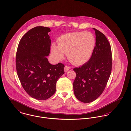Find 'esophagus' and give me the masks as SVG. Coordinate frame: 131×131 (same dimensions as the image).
Segmentation results:
<instances>
[{"mask_svg":"<svg viewBox=\"0 0 131 131\" xmlns=\"http://www.w3.org/2000/svg\"><path fill=\"white\" fill-rule=\"evenodd\" d=\"M69 70H70V67H68V66H66L64 67V72H68Z\"/></svg>","mask_w":131,"mask_h":131,"instance_id":"1","label":"esophagus"}]
</instances>
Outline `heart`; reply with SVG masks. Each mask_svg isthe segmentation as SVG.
I'll return each mask as SVG.
<instances>
[{
    "instance_id": "1",
    "label": "heart",
    "mask_w": 131,
    "mask_h": 131,
    "mask_svg": "<svg viewBox=\"0 0 131 131\" xmlns=\"http://www.w3.org/2000/svg\"><path fill=\"white\" fill-rule=\"evenodd\" d=\"M58 46L53 44L51 52L57 60H61L64 53L73 64L82 65L89 61L93 51L95 40L89 32H75L62 35L57 39Z\"/></svg>"
}]
</instances>
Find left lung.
Wrapping results in <instances>:
<instances>
[{
    "mask_svg": "<svg viewBox=\"0 0 131 131\" xmlns=\"http://www.w3.org/2000/svg\"><path fill=\"white\" fill-rule=\"evenodd\" d=\"M93 29L96 45L91 57L82 66L74 69L76 73L73 83L75 96L86 103L95 100L102 93L112 69L111 44L102 33Z\"/></svg>",
    "mask_w": 131,
    "mask_h": 131,
    "instance_id": "left-lung-1",
    "label": "left lung"
}]
</instances>
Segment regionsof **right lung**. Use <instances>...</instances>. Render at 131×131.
Instances as JSON below:
<instances>
[{
    "label": "right lung",
    "instance_id": "1",
    "mask_svg": "<svg viewBox=\"0 0 131 131\" xmlns=\"http://www.w3.org/2000/svg\"><path fill=\"white\" fill-rule=\"evenodd\" d=\"M49 28L38 26L27 32L18 47L16 65L20 82L31 97L46 100L56 91L58 79L64 73L63 63L50 64L47 58L50 51Z\"/></svg>",
    "mask_w": 131,
    "mask_h": 131
}]
</instances>
